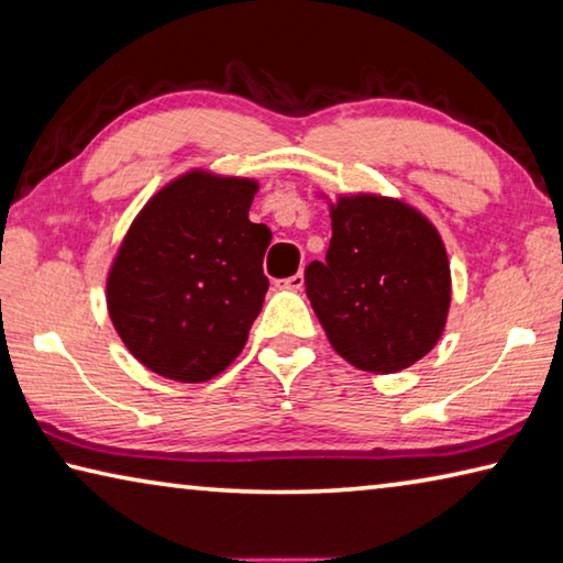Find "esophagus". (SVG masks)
I'll use <instances>...</instances> for the list:
<instances>
[{"mask_svg": "<svg viewBox=\"0 0 563 563\" xmlns=\"http://www.w3.org/2000/svg\"><path fill=\"white\" fill-rule=\"evenodd\" d=\"M303 287V274H291L289 279H284V289H291V291H299Z\"/></svg>", "mask_w": 563, "mask_h": 563, "instance_id": "esophagus-1", "label": "esophagus"}]
</instances>
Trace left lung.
<instances>
[{
  "label": "left lung",
  "mask_w": 563,
  "mask_h": 563,
  "mask_svg": "<svg viewBox=\"0 0 563 563\" xmlns=\"http://www.w3.org/2000/svg\"><path fill=\"white\" fill-rule=\"evenodd\" d=\"M323 262L303 272L307 297L339 356L371 373L412 366L435 346L450 309V264L435 227L386 197L331 210Z\"/></svg>",
  "instance_id": "obj_1"
}]
</instances>
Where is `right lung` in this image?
I'll use <instances>...</instances> for the list:
<instances>
[{"label": "right lung", "mask_w": 563, "mask_h": 563, "mask_svg": "<svg viewBox=\"0 0 563 563\" xmlns=\"http://www.w3.org/2000/svg\"><path fill=\"white\" fill-rule=\"evenodd\" d=\"M256 183L190 173L137 214L111 276L108 311L128 351L165 378L200 383L240 356L269 279Z\"/></svg>", "instance_id": "add662e5"}]
</instances>
